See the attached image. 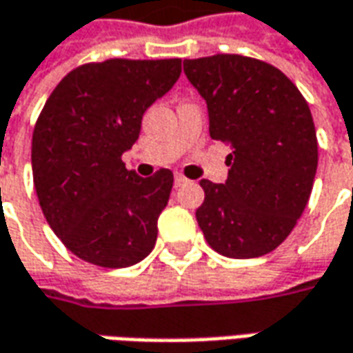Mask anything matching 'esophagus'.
<instances>
[{"instance_id": "34e87169", "label": "esophagus", "mask_w": 353, "mask_h": 353, "mask_svg": "<svg viewBox=\"0 0 353 353\" xmlns=\"http://www.w3.org/2000/svg\"><path fill=\"white\" fill-rule=\"evenodd\" d=\"M174 183H176V188H183V185H188L189 179L185 176H181V174H176V177H174Z\"/></svg>"}]
</instances>
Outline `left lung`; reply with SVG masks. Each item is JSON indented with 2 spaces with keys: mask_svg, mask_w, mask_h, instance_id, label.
Wrapping results in <instances>:
<instances>
[{
  "mask_svg": "<svg viewBox=\"0 0 353 353\" xmlns=\"http://www.w3.org/2000/svg\"><path fill=\"white\" fill-rule=\"evenodd\" d=\"M183 72L207 101L211 139L232 148L225 183L199 181L203 236L226 258L270 254L312 191L319 142L309 103L281 70L248 56L183 60Z\"/></svg>",
  "mask_w": 353,
  "mask_h": 353,
  "instance_id": "1",
  "label": "left lung"
}]
</instances>
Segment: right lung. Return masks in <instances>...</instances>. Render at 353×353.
<instances>
[{
	"label": "right lung",
	"mask_w": 353,
	"mask_h": 353,
	"mask_svg": "<svg viewBox=\"0 0 353 353\" xmlns=\"http://www.w3.org/2000/svg\"><path fill=\"white\" fill-rule=\"evenodd\" d=\"M179 74V58H111L72 70L46 99L32 132V181L46 223L83 261L128 268L152 252L174 174L140 177L121 156Z\"/></svg>",
	"instance_id": "obj_1"
}]
</instances>
